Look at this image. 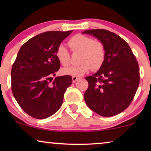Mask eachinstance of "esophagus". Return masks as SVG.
<instances>
[{
	"label": "esophagus",
	"mask_w": 151,
	"mask_h": 151,
	"mask_svg": "<svg viewBox=\"0 0 151 151\" xmlns=\"http://www.w3.org/2000/svg\"><path fill=\"white\" fill-rule=\"evenodd\" d=\"M79 78H80L76 77V76H73V77H72V80H73V83H75V82H76V81H77L78 80H79Z\"/></svg>",
	"instance_id": "obj_1"
}]
</instances>
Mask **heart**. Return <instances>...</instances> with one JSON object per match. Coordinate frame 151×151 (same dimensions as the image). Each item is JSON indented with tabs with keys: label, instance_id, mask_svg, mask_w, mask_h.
<instances>
[{
	"label": "heart",
	"instance_id": "obj_1",
	"mask_svg": "<svg viewBox=\"0 0 151 151\" xmlns=\"http://www.w3.org/2000/svg\"><path fill=\"white\" fill-rule=\"evenodd\" d=\"M68 45L73 53H80L79 62L81 64L64 68L61 70L63 75L80 77L91 69H100L104 63L106 51L104 44L100 40H93L82 34H77L70 38ZM55 55L62 65L68 66L70 64L69 52L64 45L58 47Z\"/></svg>",
	"mask_w": 151,
	"mask_h": 151
}]
</instances>
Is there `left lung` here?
<instances>
[{"instance_id":"8db88e82","label":"left lung","mask_w":151,"mask_h":151,"mask_svg":"<svg viewBox=\"0 0 151 151\" xmlns=\"http://www.w3.org/2000/svg\"><path fill=\"white\" fill-rule=\"evenodd\" d=\"M104 45L106 57L100 69L86 78L88 87L84 100L88 108L103 117L116 115L125 110L135 96L139 83L136 58L126 41L105 29L86 30Z\"/></svg>"}]
</instances>
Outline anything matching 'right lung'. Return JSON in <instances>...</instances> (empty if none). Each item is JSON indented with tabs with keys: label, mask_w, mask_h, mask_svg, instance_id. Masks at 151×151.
Returning a JSON list of instances; mask_svg holds the SVG:
<instances>
[{
	"label": "right lung",
	"mask_w": 151,
	"mask_h": 151,
	"mask_svg": "<svg viewBox=\"0 0 151 151\" xmlns=\"http://www.w3.org/2000/svg\"><path fill=\"white\" fill-rule=\"evenodd\" d=\"M72 32H44L27 41L18 51L12 68V93L22 110L34 118L45 119L56 113L72 84L70 76L48 81L60 67L58 47Z\"/></svg>",
	"instance_id": "obj_1"
}]
</instances>
